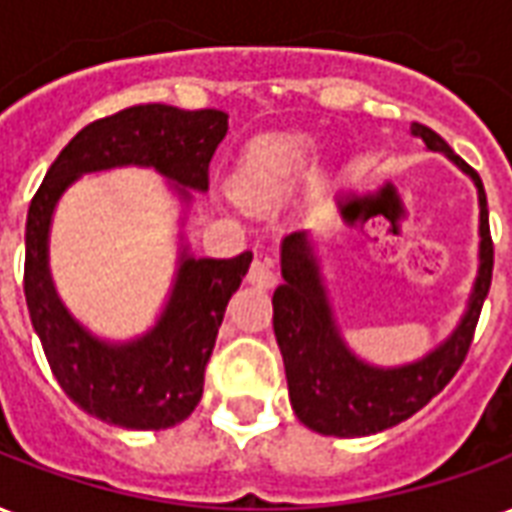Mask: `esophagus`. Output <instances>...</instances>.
Wrapping results in <instances>:
<instances>
[{
	"label": "esophagus",
	"instance_id": "obj_1",
	"mask_svg": "<svg viewBox=\"0 0 512 512\" xmlns=\"http://www.w3.org/2000/svg\"><path fill=\"white\" fill-rule=\"evenodd\" d=\"M276 271H274V260L271 257H255V263L249 268V282L257 287H274L276 285Z\"/></svg>",
	"mask_w": 512,
	"mask_h": 512
}]
</instances>
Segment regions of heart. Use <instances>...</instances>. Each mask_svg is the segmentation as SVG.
Wrapping results in <instances>:
<instances>
[{
  "instance_id": "obj_1",
  "label": "heart",
  "mask_w": 512,
  "mask_h": 512,
  "mask_svg": "<svg viewBox=\"0 0 512 512\" xmlns=\"http://www.w3.org/2000/svg\"><path fill=\"white\" fill-rule=\"evenodd\" d=\"M317 140L309 135H268L255 140L236 173V198L244 203H271L285 198L317 160Z\"/></svg>"
}]
</instances>
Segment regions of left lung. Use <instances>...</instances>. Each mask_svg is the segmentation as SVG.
<instances>
[{
    "label": "left lung",
    "instance_id": "left-lung-1",
    "mask_svg": "<svg viewBox=\"0 0 512 512\" xmlns=\"http://www.w3.org/2000/svg\"><path fill=\"white\" fill-rule=\"evenodd\" d=\"M412 135L429 151H442L478 187L480 266L469 293L467 312L445 342L423 358L401 366L361 361L342 339L333 320L320 257L309 230H295L282 241V285L274 290V333L285 361L287 388L298 420L325 437H369L412 418L437 396L467 358L480 309L491 287L494 244L488 230L486 189L475 170L453 154L437 132L412 124Z\"/></svg>",
    "mask_w": 512,
    "mask_h": 512
}]
</instances>
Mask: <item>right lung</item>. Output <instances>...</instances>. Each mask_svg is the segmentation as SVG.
<instances>
[{
	"instance_id": "right-lung-1",
	"label": "right lung",
	"mask_w": 512,
	"mask_h": 512,
	"mask_svg": "<svg viewBox=\"0 0 512 512\" xmlns=\"http://www.w3.org/2000/svg\"><path fill=\"white\" fill-rule=\"evenodd\" d=\"M225 135V111H181L160 102L132 105L86 124L64 146L32 198L24 263L29 317L62 391L83 412L111 426L157 431L192 415L203 396L206 363L225 306L249 271L252 252L214 260L192 257L184 246L157 325L130 342H105L86 331L56 295L48 268L54 208L83 173L127 165L154 168L189 203V189H208V162Z\"/></svg>"
}]
</instances>
